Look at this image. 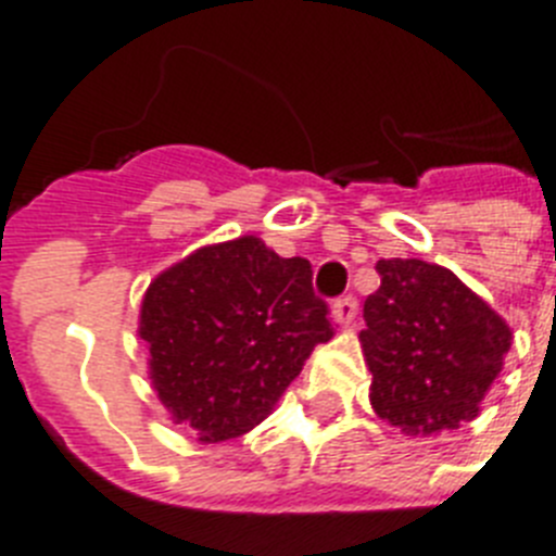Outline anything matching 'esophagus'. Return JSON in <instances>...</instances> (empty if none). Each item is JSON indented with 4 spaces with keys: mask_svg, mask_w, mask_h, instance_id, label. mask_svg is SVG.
I'll return each instance as SVG.
<instances>
[{
    "mask_svg": "<svg viewBox=\"0 0 556 556\" xmlns=\"http://www.w3.org/2000/svg\"><path fill=\"white\" fill-rule=\"evenodd\" d=\"M356 312H358V301L353 298V294H345V298L333 301V317H337V323H342V326H351V323L356 320Z\"/></svg>",
    "mask_w": 556,
    "mask_h": 556,
    "instance_id": "1",
    "label": "esophagus"
}]
</instances>
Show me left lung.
Masks as SVG:
<instances>
[{
  "mask_svg": "<svg viewBox=\"0 0 556 556\" xmlns=\"http://www.w3.org/2000/svg\"><path fill=\"white\" fill-rule=\"evenodd\" d=\"M376 269L381 287L365 301L358 333L372 409L406 437L459 429L479 415L513 331L440 264L381 258Z\"/></svg>",
  "mask_w": 556,
  "mask_h": 556,
  "instance_id": "obj_1",
  "label": "left lung"
}]
</instances>
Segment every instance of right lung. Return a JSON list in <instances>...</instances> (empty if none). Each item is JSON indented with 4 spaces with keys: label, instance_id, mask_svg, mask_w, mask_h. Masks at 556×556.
<instances>
[{
    "label": "right lung",
    "instance_id": "right-lung-1",
    "mask_svg": "<svg viewBox=\"0 0 556 556\" xmlns=\"http://www.w3.org/2000/svg\"><path fill=\"white\" fill-rule=\"evenodd\" d=\"M139 337L172 420L200 443H223L262 424L333 328L306 258L239 236L194 250L150 283Z\"/></svg>",
    "mask_w": 556,
    "mask_h": 556
}]
</instances>
